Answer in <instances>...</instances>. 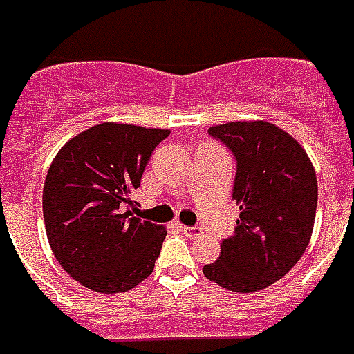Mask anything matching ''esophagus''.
Listing matches in <instances>:
<instances>
[{"label": "esophagus", "instance_id": "esophagus-1", "mask_svg": "<svg viewBox=\"0 0 354 354\" xmlns=\"http://www.w3.org/2000/svg\"><path fill=\"white\" fill-rule=\"evenodd\" d=\"M182 230H184V234L187 238H198L201 234H203V229L201 227H182Z\"/></svg>", "mask_w": 354, "mask_h": 354}]
</instances>
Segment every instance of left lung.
Instances as JSON below:
<instances>
[{"label":"left lung","instance_id":"1","mask_svg":"<svg viewBox=\"0 0 354 354\" xmlns=\"http://www.w3.org/2000/svg\"><path fill=\"white\" fill-rule=\"evenodd\" d=\"M236 157V229L204 276L234 292L270 287L300 261L317 210V176L297 138L268 122H229L208 129Z\"/></svg>","mask_w":354,"mask_h":354}]
</instances>
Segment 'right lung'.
I'll list each match as a JSON object with an SVG mask.
<instances>
[{
	"label": "right lung",
	"mask_w": 354,
	"mask_h": 354,
	"mask_svg": "<svg viewBox=\"0 0 354 354\" xmlns=\"http://www.w3.org/2000/svg\"><path fill=\"white\" fill-rule=\"evenodd\" d=\"M169 135L106 122L71 138L54 157L43 187L46 236L57 263L84 287L125 292L153 272L167 230L135 217L131 195Z\"/></svg>",
	"instance_id": "obj_1"
}]
</instances>
